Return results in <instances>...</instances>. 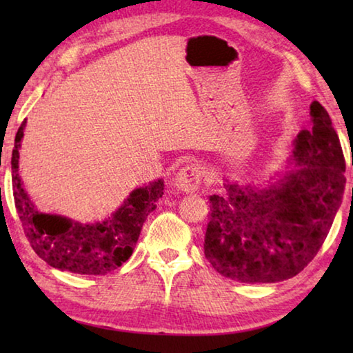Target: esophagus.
I'll return each instance as SVG.
<instances>
[{
  "instance_id": "esophagus-1",
  "label": "esophagus",
  "mask_w": 353,
  "mask_h": 353,
  "mask_svg": "<svg viewBox=\"0 0 353 353\" xmlns=\"http://www.w3.org/2000/svg\"><path fill=\"white\" fill-rule=\"evenodd\" d=\"M202 183V170L198 165H187L177 172L174 185L183 193H193Z\"/></svg>"
}]
</instances>
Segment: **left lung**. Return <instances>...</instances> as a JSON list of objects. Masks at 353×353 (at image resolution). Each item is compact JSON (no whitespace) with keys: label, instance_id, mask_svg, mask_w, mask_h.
Wrapping results in <instances>:
<instances>
[{"label":"left lung","instance_id":"left-lung-1","mask_svg":"<svg viewBox=\"0 0 353 353\" xmlns=\"http://www.w3.org/2000/svg\"><path fill=\"white\" fill-rule=\"evenodd\" d=\"M313 128L294 140L286 171L266 188L225 183L210 196L204 254L221 276L243 283H276L312 261L343 202L345 160L336 130L318 101Z\"/></svg>","mask_w":353,"mask_h":353}]
</instances>
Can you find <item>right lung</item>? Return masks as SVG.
<instances>
[{
    "instance_id": "right-lung-1",
    "label": "right lung",
    "mask_w": 353,
    "mask_h": 353,
    "mask_svg": "<svg viewBox=\"0 0 353 353\" xmlns=\"http://www.w3.org/2000/svg\"><path fill=\"white\" fill-rule=\"evenodd\" d=\"M26 121L15 135L12 151V187L15 208L29 244L41 260L61 271L105 276L132 255L143 223L162 198V179L135 188L109 218L94 224H79L59 214L40 213L23 188L19 174V149Z\"/></svg>"
}]
</instances>
